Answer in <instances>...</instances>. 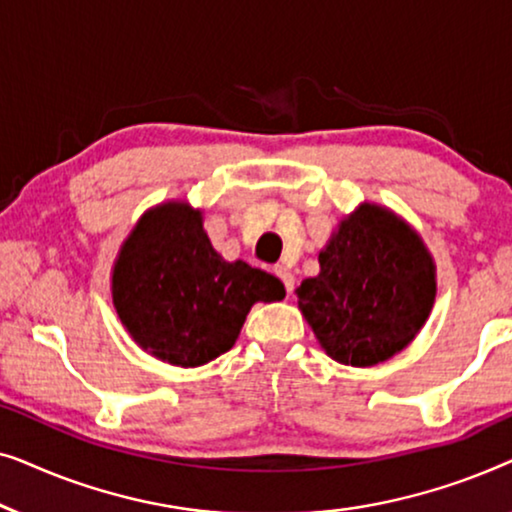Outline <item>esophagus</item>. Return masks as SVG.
I'll use <instances>...</instances> for the list:
<instances>
[{"label":"esophagus","mask_w":512,"mask_h":512,"mask_svg":"<svg viewBox=\"0 0 512 512\" xmlns=\"http://www.w3.org/2000/svg\"><path fill=\"white\" fill-rule=\"evenodd\" d=\"M275 275L282 279V284H284V289H286V293H291L293 291V275H291V270L286 268V265H275Z\"/></svg>","instance_id":"34e87169"}]
</instances>
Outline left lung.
<instances>
[{
	"label": "left lung",
	"mask_w": 512,
	"mask_h": 512,
	"mask_svg": "<svg viewBox=\"0 0 512 512\" xmlns=\"http://www.w3.org/2000/svg\"><path fill=\"white\" fill-rule=\"evenodd\" d=\"M298 286V307L331 359L366 368L412 342L436 298V268L408 223L361 205Z\"/></svg>",
	"instance_id": "left-lung-1"
}]
</instances>
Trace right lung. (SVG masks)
Masks as SVG:
<instances>
[{
  "label": "right lung",
  "mask_w": 512,
  "mask_h": 512,
  "mask_svg": "<svg viewBox=\"0 0 512 512\" xmlns=\"http://www.w3.org/2000/svg\"><path fill=\"white\" fill-rule=\"evenodd\" d=\"M111 293L137 345L181 368L228 352L251 305L286 296L277 277L223 261L186 202L142 216L118 254Z\"/></svg>",
  "instance_id": "add662e5"
}]
</instances>
